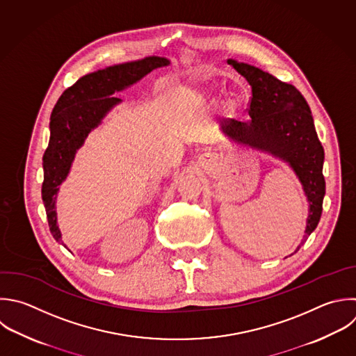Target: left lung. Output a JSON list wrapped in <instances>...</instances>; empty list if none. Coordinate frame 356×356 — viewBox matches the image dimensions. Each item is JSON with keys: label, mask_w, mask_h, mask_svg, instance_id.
<instances>
[{"label": "left lung", "mask_w": 356, "mask_h": 356, "mask_svg": "<svg viewBox=\"0 0 356 356\" xmlns=\"http://www.w3.org/2000/svg\"><path fill=\"white\" fill-rule=\"evenodd\" d=\"M252 88L249 121L229 118L222 131L232 139L268 152L289 163L309 202V217L302 243L318 224L325 182L324 150L317 138L310 108L300 92L261 70L228 60ZM299 245V248H300ZM298 248V249H299Z\"/></svg>", "instance_id": "1"}]
</instances>
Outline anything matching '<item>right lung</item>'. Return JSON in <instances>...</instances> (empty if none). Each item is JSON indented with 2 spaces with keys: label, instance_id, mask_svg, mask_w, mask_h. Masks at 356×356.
Instances as JSON below:
<instances>
[{
  "label": "right lung",
  "instance_id": "right-lung-1",
  "mask_svg": "<svg viewBox=\"0 0 356 356\" xmlns=\"http://www.w3.org/2000/svg\"><path fill=\"white\" fill-rule=\"evenodd\" d=\"M168 64L170 61L165 58L147 57L140 61L108 67L82 76L58 99L50 118L51 135L43 156L44 181L42 186L49 227L57 242H63L57 225V192L70 172L76 150L83 145L89 132L121 102V99L113 96L115 92Z\"/></svg>",
  "mask_w": 356,
  "mask_h": 356
}]
</instances>
